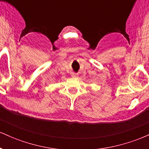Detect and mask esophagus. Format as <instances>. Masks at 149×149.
<instances>
[{"label": "esophagus", "instance_id": "34e87169", "mask_svg": "<svg viewBox=\"0 0 149 149\" xmlns=\"http://www.w3.org/2000/svg\"><path fill=\"white\" fill-rule=\"evenodd\" d=\"M71 76H72L73 78H76V77L78 76V73H71Z\"/></svg>", "mask_w": 149, "mask_h": 149}]
</instances>
